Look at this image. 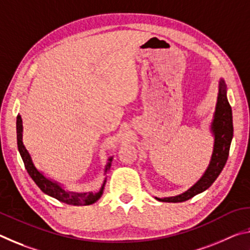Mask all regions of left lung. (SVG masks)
I'll use <instances>...</instances> for the list:
<instances>
[{
  "label": "left lung",
  "mask_w": 250,
  "mask_h": 250,
  "mask_svg": "<svg viewBox=\"0 0 250 250\" xmlns=\"http://www.w3.org/2000/svg\"><path fill=\"white\" fill-rule=\"evenodd\" d=\"M211 129H213V132L215 134L214 151L209 166L207 167L204 175L202 176V179L195 185L192 186L188 191L181 194V195L168 198H158L159 201L179 203L189 200V198L195 196L196 194L202 193L214 183L215 180L217 179L218 175L221 174L224 167H225L228 154H229L234 128H232L231 107L227 100L226 86L224 80L219 82L216 111H215V119Z\"/></svg>",
  "instance_id": "1"
}]
</instances>
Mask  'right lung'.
Returning a JSON list of instances; mask_svg holds the SVG:
<instances>
[{
	"instance_id": "right-lung-1",
	"label": "right lung",
	"mask_w": 250,
	"mask_h": 250,
	"mask_svg": "<svg viewBox=\"0 0 250 250\" xmlns=\"http://www.w3.org/2000/svg\"><path fill=\"white\" fill-rule=\"evenodd\" d=\"M22 131H23V125H22V118L20 115H18L16 118V133H18V147L20 151V154L22 156V160L24 162L25 168H26L27 173L29 176L32 177V180L35 182L36 185L43 191L45 194L52 196L56 200L67 203V204H73V205H90L96 201H98L100 196L103 195L104 191V185L101 186L100 191L98 193H82V194H76V193H68L62 189L61 186L55 182H52L48 179L42 174L41 172L37 171V168L34 167L32 162L31 156H29L27 150L25 149L22 141ZM111 158L109 159V163L107 167H105V173H107L108 168L110 167V162H111ZM105 182V181H104Z\"/></svg>"
}]
</instances>
